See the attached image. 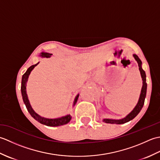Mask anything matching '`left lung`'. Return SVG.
<instances>
[{
	"label": "left lung",
	"mask_w": 160,
	"mask_h": 160,
	"mask_svg": "<svg viewBox=\"0 0 160 160\" xmlns=\"http://www.w3.org/2000/svg\"><path fill=\"white\" fill-rule=\"evenodd\" d=\"M135 60L137 61L139 67V70L140 71L141 77L142 79V87L140 93V98H139V100L136 106L134 107L133 109H132L130 113H129L127 116L124 117V118L119 119V120H115V119H108L105 118L103 119V122L105 123H108V124H124L126 122H128L129 121L132 120V119L135 118L137 116L138 114L140 113L141 109L143 107V105L144 104V100L146 98V95H147V79H146V73L145 71L143 70L142 67V61L139 58V57L136 55V54H133L132 55Z\"/></svg>",
	"instance_id": "left-lung-1"
}]
</instances>
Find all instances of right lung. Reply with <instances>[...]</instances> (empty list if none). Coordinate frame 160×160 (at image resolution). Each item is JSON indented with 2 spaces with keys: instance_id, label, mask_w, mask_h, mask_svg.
<instances>
[{
  "instance_id": "add662e5",
  "label": "right lung",
  "mask_w": 160,
  "mask_h": 160,
  "mask_svg": "<svg viewBox=\"0 0 160 160\" xmlns=\"http://www.w3.org/2000/svg\"><path fill=\"white\" fill-rule=\"evenodd\" d=\"M51 55L52 54L49 53H45V52H41L40 53L39 56L41 58H49ZM39 62L37 64H34V65H32L30 67L28 68V69L27 70L26 72L23 74V76L22 77V82H21V94L22 96V100L24 103H25L27 109H28V112L30 113V115L35 119L36 121H38L40 122V124H45L46 126H49V127H58V126H62L64 124H67V123H69L70 120H71V116L69 114L67 115H64V116H62L60 118H44L40 116V115H38L37 113L34 111V110L33 109V108L32 107L31 104H30L29 100L28 99V94H27V83H28V78L30 73H31L32 71L34 69V67L37 66ZM78 97H79V93H78L77 96H76L73 101V106H75L76 105Z\"/></svg>"
}]
</instances>
